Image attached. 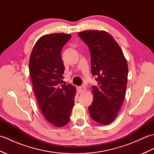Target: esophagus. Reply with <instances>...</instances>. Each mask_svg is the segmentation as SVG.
Segmentation results:
<instances>
[{"label": "esophagus", "mask_w": 154, "mask_h": 154, "mask_svg": "<svg viewBox=\"0 0 154 154\" xmlns=\"http://www.w3.org/2000/svg\"><path fill=\"white\" fill-rule=\"evenodd\" d=\"M85 90H86V87L85 86H81L78 88V92H79V93H83Z\"/></svg>", "instance_id": "34e87169"}]
</instances>
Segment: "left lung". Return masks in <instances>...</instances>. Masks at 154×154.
<instances>
[{"instance_id":"obj_1","label":"left lung","mask_w":154,"mask_h":154,"mask_svg":"<svg viewBox=\"0 0 154 154\" xmlns=\"http://www.w3.org/2000/svg\"><path fill=\"white\" fill-rule=\"evenodd\" d=\"M89 48L91 73L97 86L92 87L93 100L88 109L92 119L102 125L115 120L125 97L128 64L119 45L105 31L78 33Z\"/></svg>"}]
</instances>
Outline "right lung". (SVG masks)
<instances>
[{"mask_svg": "<svg viewBox=\"0 0 154 154\" xmlns=\"http://www.w3.org/2000/svg\"><path fill=\"white\" fill-rule=\"evenodd\" d=\"M70 38V34L64 33L43 35L35 44L29 60L38 104L45 119L55 127L69 121L76 94L73 85L63 84L65 67L61 52Z\"/></svg>", "mask_w": 154, "mask_h": 154, "instance_id": "add662e5", "label": "right lung"}]
</instances>
